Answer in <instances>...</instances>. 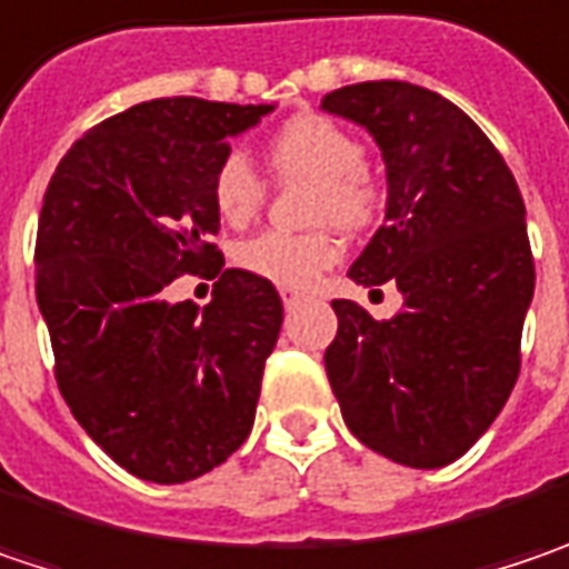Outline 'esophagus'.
<instances>
[{
  "label": "esophagus",
  "mask_w": 569,
  "mask_h": 569,
  "mask_svg": "<svg viewBox=\"0 0 569 569\" xmlns=\"http://www.w3.org/2000/svg\"><path fill=\"white\" fill-rule=\"evenodd\" d=\"M303 298H307V291H300V288H281V300H284V307H295V303Z\"/></svg>",
  "instance_id": "obj_1"
}]
</instances>
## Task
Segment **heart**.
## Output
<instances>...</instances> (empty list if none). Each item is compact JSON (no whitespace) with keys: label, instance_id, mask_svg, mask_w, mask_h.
Wrapping results in <instances>:
<instances>
[{"label":"heart","instance_id":"obj_1","mask_svg":"<svg viewBox=\"0 0 569 569\" xmlns=\"http://www.w3.org/2000/svg\"><path fill=\"white\" fill-rule=\"evenodd\" d=\"M269 159L284 182H313L307 201L310 223H336L346 233H361L381 220L383 188L365 169V143L327 114H295L271 133ZM211 198L227 223H246L262 211L269 186L242 150L217 162ZM339 259V240L329 227L307 233L262 230L237 246V266L281 288H303Z\"/></svg>","mask_w":569,"mask_h":569}]
</instances>
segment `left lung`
I'll return each mask as SVG.
<instances>
[{"instance_id": "1", "label": "left lung", "mask_w": 569, "mask_h": 569, "mask_svg": "<svg viewBox=\"0 0 569 569\" xmlns=\"http://www.w3.org/2000/svg\"><path fill=\"white\" fill-rule=\"evenodd\" d=\"M323 108L371 130L387 162V223L349 278L403 291L390 320L332 300V393L371 451L445 468L490 429L519 381L535 295L526 201L490 137L439 92L381 79L342 86Z\"/></svg>"}]
</instances>
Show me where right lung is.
<instances>
[{"instance_id": "add662e5", "label": "right lung", "mask_w": 569, "mask_h": 569, "mask_svg": "<svg viewBox=\"0 0 569 569\" xmlns=\"http://www.w3.org/2000/svg\"><path fill=\"white\" fill-rule=\"evenodd\" d=\"M271 104L153 99L86 130L43 191L34 288L76 422L124 470L182 483L240 448L284 307L223 269L211 179L227 137ZM182 273L217 277L204 311L169 305Z\"/></svg>"}]
</instances>
